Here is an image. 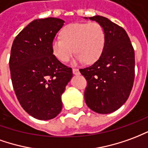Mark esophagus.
Masks as SVG:
<instances>
[{
  "label": "esophagus",
  "instance_id": "1",
  "mask_svg": "<svg viewBox=\"0 0 148 148\" xmlns=\"http://www.w3.org/2000/svg\"><path fill=\"white\" fill-rule=\"evenodd\" d=\"M72 72H73V74H74V75H79V69H72Z\"/></svg>",
  "mask_w": 148,
  "mask_h": 148
}]
</instances>
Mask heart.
Masks as SVG:
<instances>
[{"label":"heart","mask_w":148,"mask_h":148,"mask_svg":"<svg viewBox=\"0 0 148 148\" xmlns=\"http://www.w3.org/2000/svg\"><path fill=\"white\" fill-rule=\"evenodd\" d=\"M105 42V30L99 23H72L64 27L60 38L52 40V50L61 62L69 61L75 52L74 64H92L102 55Z\"/></svg>","instance_id":"heart-1"}]
</instances>
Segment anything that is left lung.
Segmentation results:
<instances>
[{"label":"left lung","mask_w":148,"mask_h":148,"mask_svg":"<svg viewBox=\"0 0 148 148\" xmlns=\"http://www.w3.org/2000/svg\"><path fill=\"white\" fill-rule=\"evenodd\" d=\"M89 19L103 27L106 42L99 60L79 69L88 83L84 99L93 112L108 114L119 109L129 97L135 79V52L122 27L101 16Z\"/></svg>","instance_id":"left-lung-1"}]
</instances>
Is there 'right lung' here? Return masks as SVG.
Masks as SVG:
<instances>
[{"mask_svg":"<svg viewBox=\"0 0 148 148\" xmlns=\"http://www.w3.org/2000/svg\"><path fill=\"white\" fill-rule=\"evenodd\" d=\"M64 21L34 20L16 36L9 69L19 103L36 119L55 118L62 109L61 96L72 77V69L53 55L52 42Z\"/></svg>","mask_w":148,"mask_h":148,"instance_id":"obj_1","label":"right lung"}]
</instances>
